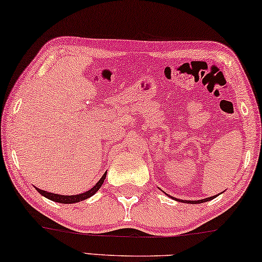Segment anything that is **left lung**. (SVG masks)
<instances>
[{"instance_id": "left-lung-1", "label": "left lung", "mask_w": 262, "mask_h": 262, "mask_svg": "<svg viewBox=\"0 0 262 262\" xmlns=\"http://www.w3.org/2000/svg\"><path fill=\"white\" fill-rule=\"evenodd\" d=\"M217 195H213V196H210V198H206V199H202V200H185V203H188V204H199V203H205V202H209V200H212L213 198H216ZM180 202V200H179ZM182 202V200H181Z\"/></svg>"}]
</instances>
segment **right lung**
Returning <instances> with one entry per match:
<instances>
[{
  "label": "right lung",
  "mask_w": 262,
  "mask_h": 262,
  "mask_svg": "<svg viewBox=\"0 0 262 262\" xmlns=\"http://www.w3.org/2000/svg\"><path fill=\"white\" fill-rule=\"evenodd\" d=\"M106 174L107 173H105V174L102 175V178L100 179V180L98 181V184H96L94 187L91 188L87 192L81 193V194H76V195H60V194H55V193H50V192L42 191V189H39L37 187H35V189H37V191L40 193L41 195H44L48 199H51V200H53V202H56V203H62V204L78 203V202H82V200L89 198V196H92L93 194H95V193L99 191V188L101 187V185L103 184V181H105Z\"/></svg>",
  "instance_id": "right-lung-1"
}]
</instances>
